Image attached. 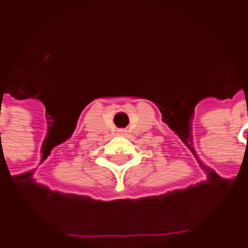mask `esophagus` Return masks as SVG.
Returning <instances> with one entry per match:
<instances>
[{
    "instance_id": "1",
    "label": "esophagus",
    "mask_w": 248,
    "mask_h": 248,
    "mask_svg": "<svg viewBox=\"0 0 248 248\" xmlns=\"http://www.w3.org/2000/svg\"><path fill=\"white\" fill-rule=\"evenodd\" d=\"M124 132H125L124 129H120V131H119V134H120V135H123V134H124Z\"/></svg>"
}]
</instances>
